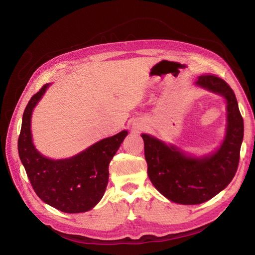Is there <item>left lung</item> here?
I'll use <instances>...</instances> for the list:
<instances>
[{"mask_svg": "<svg viewBox=\"0 0 255 255\" xmlns=\"http://www.w3.org/2000/svg\"><path fill=\"white\" fill-rule=\"evenodd\" d=\"M196 84L227 100V135L218 151L203 158L189 157L173 145L141 135L148 175L154 187L171 201L186 205L208 201L231 183L237 171L244 138V120L228 83L214 74H203Z\"/></svg>", "mask_w": 255, "mask_h": 255, "instance_id": "obj_1", "label": "left lung"}]
</instances>
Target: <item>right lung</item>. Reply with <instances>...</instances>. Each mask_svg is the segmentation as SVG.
Masks as SVG:
<instances>
[{
	"instance_id": "obj_1",
	"label": "right lung",
	"mask_w": 255,
	"mask_h": 255,
	"mask_svg": "<svg viewBox=\"0 0 255 255\" xmlns=\"http://www.w3.org/2000/svg\"><path fill=\"white\" fill-rule=\"evenodd\" d=\"M48 84L28 101L18 139L19 156L36 195L43 202L69 213L91 210L103 197L109 183V165L128 135L122 130L71 158L53 160L42 156L32 142L30 116Z\"/></svg>"
}]
</instances>
